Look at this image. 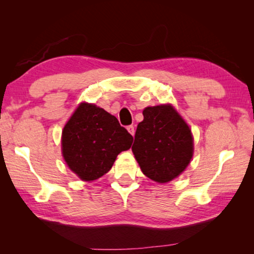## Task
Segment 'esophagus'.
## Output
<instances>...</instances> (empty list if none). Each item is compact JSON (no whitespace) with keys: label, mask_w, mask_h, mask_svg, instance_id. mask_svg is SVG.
Segmentation results:
<instances>
[{"label":"esophagus","mask_w":254,"mask_h":254,"mask_svg":"<svg viewBox=\"0 0 254 254\" xmlns=\"http://www.w3.org/2000/svg\"><path fill=\"white\" fill-rule=\"evenodd\" d=\"M127 130L128 131V133H130L131 135H134V133H135V130H134V127L133 126H128L127 127Z\"/></svg>","instance_id":"esophagus-1"}]
</instances>
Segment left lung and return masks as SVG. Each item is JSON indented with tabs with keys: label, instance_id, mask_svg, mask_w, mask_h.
<instances>
[{
	"label": "left lung",
	"instance_id": "8db88e82",
	"mask_svg": "<svg viewBox=\"0 0 254 254\" xmlns=\"http://www.w3.org/2000/svg\"><path fill=\"white\" fill-rule=\"evenodd\" d=\"M142 114L132 152L148 178L169 183L186 170L194 156L191 128L170 103L147 106Z\"/></svg>",
	"mask_w": 254,
	"mask_h": 254
}]
</instances>
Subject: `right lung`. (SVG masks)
<instances>
[{"instance_id": "obj_1", "label": "right lung", "mask_w": 254, "mask_h": 254, "mask_svg": "<svg viewBox=\"0 0 254 254\" xmlns=\"http://www.w3.org/2000/svg\"><path fill=\"white\" fill-rule=\"evenodd\" d=\"M133 136L118 119L102 107L81 102L62 133V154L66 165L83 182L109 173L119 153L131 148Z\"/></svg>"}]
</instances>
